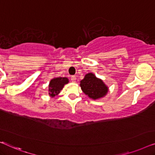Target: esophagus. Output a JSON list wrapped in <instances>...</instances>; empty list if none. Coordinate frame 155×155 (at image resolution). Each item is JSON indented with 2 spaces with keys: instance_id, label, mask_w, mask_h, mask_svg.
<instances>
[{
  "instance_id": "34e87169",
  "label": "esophagus",
  "mask_w": 155,
  "mask_h": 155,
  "mask_svg": "<svg viewBox=\"0 0 155 155\" xmlns=\"http://www.w3.org/2000/svg\"><path fill=\"white\" fill-rule=\"evenodd\" d=\"M71 81H72L73 83H75L76 82V80H77V78H76L75 76H71Z\"/></svg>"
}]
</instances>
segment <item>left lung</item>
Returning a JSON list of instances; mask_svg holds the SVG:
<instances>
[{
  "label": "left lung",
  "instance_id": "8db88e82",
  "mask_svg": "<svg viewBox=\"0 0 155 155\" xmlns=\"http://www.w3.org/2000/svg\"><path fill=\"white\" fill-rule=\"evenodd\" d=\"M81 88L85 94L91 98L96 100L104 96L108 91V88L102 80L96 78L92 73L85 76L81 81Z\"/></svg>",
  "mask_w": 155,
  "mask_h": 155
}]
</instances>
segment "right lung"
I'll return each mask as SVG.
<instances>
[{
    "label": "right lung",
    "mask_w": 155,
    "mask_h": 155,
    "mask_svg": "<svg viewBox=\"0 0 155 155\" xmlns=\"http://www.w3.org/2000/svg\"><path fill=\"white\" fill-rule=\"evenodd\" d=\"M68 82V78L65 77H58L52 79L49 84V95L52 97L55 96L60 92L64 85Z\"/></svg>",
    "instance_id": "right-lung-1"
}]
</instances>
